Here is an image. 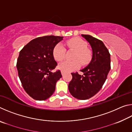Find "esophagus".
Returning <instances> with one entry per match:
<instances>
[{"label": "esophagus", "mask_w": 132, "mask_h": 132, "mask_svg": "<svg viewBox=\"0 0 132 132\" xmlns=\"http://www.w3.org/2000/svg\"><path fill=\"white\" fill-rule=\"evenodd\" d=\"M61 73H62V76H63L64 74V71H61Z\"/></svg>", "instance_id": "obj_1"}]
</instances>
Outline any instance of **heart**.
<instances>
[{"label":"heart","mask_w":132,"mask_h":132,"mask_svg":"<svg viewBox=\"0 0 132 132\" xmlns=\"http://www.w3.org/2000/svg\"><path fill=\"white\" fill-rule=\"evenodd\" d=\"M69 50L76 51L73 57V61H64L58 65V68L64 72H70L77 70L81 64L82 66L88 65L92 59V52L87 48L88 45L83 39L79 38H73L66 42ZM66 48L62 44H57L53 50V56L55 61H61L66 54ZM81 64H80V63Z\"/></svg>","instance_id":"b5f03b06"}]
</instances>
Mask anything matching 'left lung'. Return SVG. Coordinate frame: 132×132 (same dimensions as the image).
Returning a JSON list of instances; mask_svg holds the SVG:
<instances>
[{"instance_id":"obj_1","label":"left lung","mask_w":132,"mask_h":132,"mask_svg":"<svg viewBox=\"0 0 132 132\" xmlns=\"http://www.w3.org/2000/svg\"><path fill=\"white\" fill-rule=\"evenodd\" d=\"M92 48L93 57L88 65L82 69L84 75L72 73L69 84L71 95L79 100H87L95 95L103 86L111 69V57L108 49L101 40L82 34Z\"/></svg>"}]
</instances>
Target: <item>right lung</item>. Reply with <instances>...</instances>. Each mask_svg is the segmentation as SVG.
Segmentation results:
<instances>
[{
    "label": "right lung",
    "mask_w": 132,
    "mask_h": 132,
    "mask_svg": "<svg viewBox=\"0 0 132 132\" xmlns=\"http://www.w3.org/2000/svg\"><path fill=\"white\" fill-rule=\"evenodd\" d=\"M63 37L46 35L31 41L20 51L17 62L18 75L23 87L33 99L43 101L55 90L56 83L62 77L59 70H51L57 65L53 50Z\"/></svg>",
    "instance_id": "right-lung-1"
}]
</instances>
